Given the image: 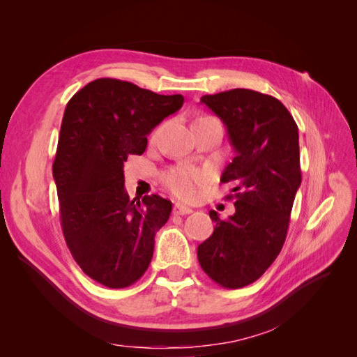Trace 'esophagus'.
I'll list each match as a JSON object with an SVG mask.
<instances>
[{"mask_svg": "<svg viewBox=\"0 0 357 357\" xmlns=\"http://www.w3.org/2000/svg\"><path fill=\"white\" fill-rule=\"evenodd\" d=\"M192 211H193L192 208L186 207V205H183V204H176L174 210H172V213L177 214V215H186V214H190Z\"/></svg>", "mask_w": 357, "mask_h": 357, "instance_id": "esophagus-1", "label": "esophagus"}]
</instances>
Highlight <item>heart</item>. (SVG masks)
Returning <instances> with one entry per match:
<instances>
[{"mask_svg": "<svg viewBox=\"0 0 357 357\" xmlns=\"http://www.w3.org/2000/svg\"><path fill=\"white\" fill-rule=\"evenodd\" d=\"M205 181H207V174H205L204 171L190 168H180L176 171H171L165 177L167 188L181 199H195L199 188Z\"/></svg>", "mask_w": 357, "mask_h": 357, "instance_id": "1", "label": "heart"}]
</instances>
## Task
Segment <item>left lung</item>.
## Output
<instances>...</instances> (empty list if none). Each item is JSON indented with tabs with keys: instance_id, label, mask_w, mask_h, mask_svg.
I'll list each match as a JSON object with an SVG mask.
<instances>
[{
	"instance_id": "left-lung-1",
	"label": "left lung",
	"mask_w": 357,
	"mask_h": 357,
	"mask_svg": "<svg viewBox=\"0 0 357 357\" xmlns=\"http://www.w3.org/2000/svg\"><path fill=\"white\" fill-rule=\"evenodd\" d=\"M201 104L228 131L235 158L220 183H234L236 193L228 219L210 211L214 232L198 245V261L213 282L240 289L256 282L284 244L301 186L298 126L277 98L250 89L204 95Z\"/></svg>"
}]
</instances>
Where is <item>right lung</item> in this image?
<instances>
[{"label":"right lung","mask_w":357,"mask_h":357,"mask_svg":"<svg viewBox=\"0 0 357 357\" xmlns=\"http://www.w3.org/2000/svg\"><path fill=\"white\" fill-rule=\"evenodd\" d=\"M183 101L96 79L66 107L53 162L62 232L83 273L110 289L131 286L146 273L155 235L172 210L159 195L129 199L123 164L144 153L147 135Z\"/></svg>","instance_id":"obj_1"}]
</instances>
